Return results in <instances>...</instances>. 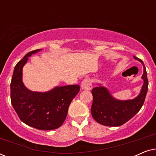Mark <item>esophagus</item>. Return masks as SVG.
<instances>
[{
    "mask_svg": "<svg viewBox=\"0 0 156 156\" xmlns=\"http://www.w3.org/2000/svg\"><path fill=\"white\" fill-rule=\"evenodd\" d=\"M82 88L84 90H91L92 89V85L90 79L86 78L82 81Z\"/></svg>",
    "mask_w": 156,
    "mask_h": 156,
    "instance_id": "esophagus-1",
    "label": "esophagus"
}]
</instances>
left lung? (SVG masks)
I'll use <instances>...</instances> for the list:
<instances>
[{
	"label": "left lung",
	"instance_id": "obj_1",
	"mask_svg": "<svg viewBox=\"0 0 156 156\" xmlns=\"http://www.w3.org/2000/svg\"><path fill=\"white\" fill-rule=\"evenodd\" d=\"M144 66L142 79L144 81L139 95L131 100L121 101L114 99L108 89L104 87H94L91 90L93 102L91 113L93 118L100 124L106 126H119L135 116L144 105L148 91V81L146 67L141 59L133 56Z\"/></svg>",
	"mask_w": 156,
	"mask_h": 156
}]
</instances>
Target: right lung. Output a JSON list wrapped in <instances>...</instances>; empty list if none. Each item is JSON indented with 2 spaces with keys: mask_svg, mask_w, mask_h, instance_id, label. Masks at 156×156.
I'll return each instance as SVG.
<instances>
[{
  "mask_svg": "<svg viewBox=\"0 0 156 156\" xmlns=\"http://www.w3.org/2000/svg\"><path fill=\"white\" fill-rule=\"evenodd\" d=\"M40 50L28 52L17 63L10 82V99L18 117L25 124L39 130H54L62 125L69 104L80 87L78 84L57 87L47 92L27 89L22 81L23 67L28 57Z\"/></svg>",
  "mask_w": 156,
  "mask_h": 156,
  "instance_id": "1",
  "label": "right lung"
}]
</instances>
